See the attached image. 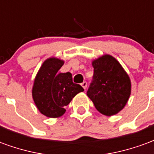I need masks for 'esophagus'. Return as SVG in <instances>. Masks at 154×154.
I'll return each instance as SVG.
<instances>
[{
    "instance_id": "34e87169",
    "label": "esophagus",
    "mask_w": 154,
    "mask_h": 154,
    "mask_svg": "<svg viewBox=\"0 0 154 154\" xmlns=\"http://www.w3.org/2000/svg\"><path fill=\"white\" fill-rule=\"evenodd\" d=\"M81 85H82V87H83L84 89H86V88H87V82H83L81 84Z\"/></svg>"
}]
</instances>
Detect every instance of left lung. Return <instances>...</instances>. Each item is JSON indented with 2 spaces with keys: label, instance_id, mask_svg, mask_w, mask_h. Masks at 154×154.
<instances>
[{
  "label": "left lung",
  "instance_id": "left-lung-1",
  "mask_svg": "<svg viewBox=\"0 0 154 154\" xmlns=\"http://www.w3.org/2000/svg\"><path fill=\"white\" fill-rule=\"evenodd\" d=\"M94 74L87 95L99 112L113 116L122 110L129 100L131 83L119 62L104 55L92 62Z\"/></svg>",
  "mask_w": 154,
  "mask_h": 154
}]
</instances>
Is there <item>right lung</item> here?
I'll list each match as a JSON object with an SVG mask.
<instances>
[{
  "label": "right lung",
  "instance_id": "1",
  "mask_svg": "<svg viewBox=\"0 0 154 154\" xmlns=\"http://www.w3.org/2000/svg\"><path fill=\"white\" fill-rule=\"evenodd\" d=\"M63 61L48 58L44 62L37 76L32 90L36 106L44 116L56 118L63 116L64 107L84 89L72 82L70 72H59Z\"/></svg>",
  "mask_w": 154,
  "mask_h": 154
}]
</instances>
